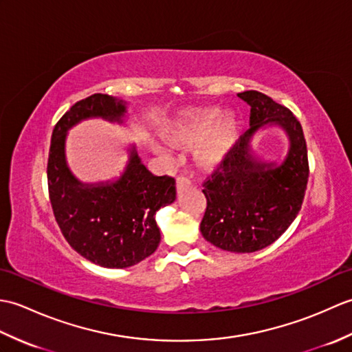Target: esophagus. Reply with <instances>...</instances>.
I'll return each mask as SVG.
<instances>
[{
    "instance_id": "34e87169",
    "label": "esophagus",
    "mask_w": 352,
    "mask_h": 352,
    "mask_svg": "<svg viewBox=\"0 0 352 352\" xmlns=\"http://www.w3.org/2000/svg\"><path fill=\"white\" fill-rule=\"evenodd\" d=\"M193 184V178L189 177V175H180L177 178V190L178 193L184 192L188 188H190V186Z\"/></svg>"
}]
</instances>
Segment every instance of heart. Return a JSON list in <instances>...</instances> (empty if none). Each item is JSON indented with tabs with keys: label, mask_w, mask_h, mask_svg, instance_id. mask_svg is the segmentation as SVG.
Masks as SVG:
<instances>
[{
	"label": "heart",
	"mask_w": 352,
	"mask_h": 352,
	"mask_svg": "<svg viewBox=\"0 0 352 352\" xmlns=\"http://www.w3.org/2000/svg\"><path fill=\"white\" fill-rule=\"evenodd\" d=\"M221 111L218 109H203V110H188L178 116L169 125L166 131L168 138L175 144H192L207 138L214 126L219 124ZM234 119L228 116L222 121L213 136L206 142L203 146V155L208 160L221 159L228 149L231 136L234 133Z\"/></svg>",
	"instance_id": "obj_1"
}]
</instances>
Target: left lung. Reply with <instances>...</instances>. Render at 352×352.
Segmentation results:
<instances>
[{
    "label": "left lung",
    "mask_w": 352,
    "mask_h": 352,
    "mask_svg": "<svg viewBox=\"0 0 352 352\" xmlns=\"http://www.w3.org/2000/svg\"><path fill=\"white\" fill-rule=\"evenodd\" d=\"M239 98L251 107L250 129L203 184L207 208L199 228L207 242L223 251L256 252L274 243L301 210L309 182L307 145L289 109L257 91ZM272 124L289 139L280 164L261 161L250 148L255 133Z\"/></svg>",
    "instance_id": "8db88e82"
}]
</instances>
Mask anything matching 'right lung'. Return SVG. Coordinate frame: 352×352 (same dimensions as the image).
<instances>
[{
  "instance_id": "right-lung-1",
  "label": "right lung",
  "mask_w": 352,
  "mask_h": 352,
  "mask_svg": "<svg viewBox=\"0 0 352 352\" xmlns=\"http://www.w3.org/2000/svg\"><path fill=\"white\" fill-rule=\"evenodd\" d=\"M126 102L94 94L66 111L52 130L48 190L56 221L80 256L102 267L121 269L149 257L160 243L155 213L175 201V180L157 177L142 163L136 145L116 180L83 183L66 162V138L74 125L92 118L124 124Z\"/></svg>"
}]
</instances>
